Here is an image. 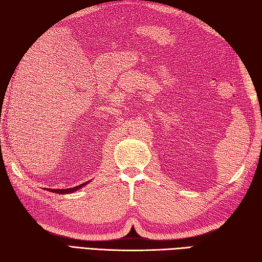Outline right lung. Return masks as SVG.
Masks as SVG:
<instances>
[{
    "mask_svg": "<svg viewBox=\"0 0 262 262\" xmlns=\"http://www.w3.org/2000/svg\"><path fill=\"white\" fill-rule=\"evenodd\" d=\"M88 183H90V181H86V183H84V184H81V185H78V186H75V187H73V188H66V189L47 188V190H50V192H52V193H57V194H69V193H74V192H76V190L81 189L83 186H85Z\"/></svg>",
    "mask_w": 262,
    "mask_h": 262,
    "instance_id": "1",
    "label": "right lung"
}]
</instances>
